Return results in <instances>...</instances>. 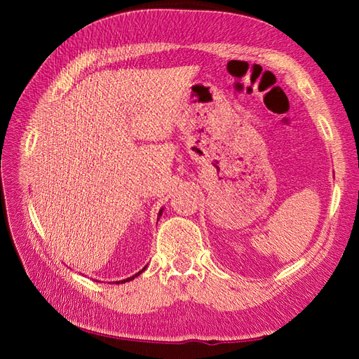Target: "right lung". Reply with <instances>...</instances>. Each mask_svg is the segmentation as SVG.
<instances>
[{"mask_svg": "<svg viewBox=\"0 0 359 359\" xmlns=\"http://www.w3.org/2000/svg\"><path fill=\"white\" fill-rule=\"evenodd\" d=\"M161 212H163V208L158 211V217H161ZM147 268V266H145ZM145 268L142 269V271H139V273H136L135 276H132V277H128V278H126V280H121V281H115V283H126V281H130V280H133L135 277H137V276H140V274H142L144 273V271H145Z\"/></svg>", "mask_w": 359, "mask_h": 359, "instance_id": "add662e5", "label": "right lung"}]
</instances>
